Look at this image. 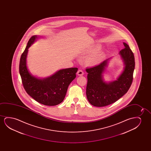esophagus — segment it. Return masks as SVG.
<instances>
[{
	"label": "esophagus",
	"instance_id": "1",
	"mask_svg": "<svg viewBox=\"0 0 151 151\" xmlns=\"http://www.w3.org/2000/svg\"><path fill=\"white\" fill-rule=\"evenodd\" d=\"M77 75H79V76H83V75L84 74V73L83 72V70H79L77 71Z\"/></svg>",
	"mask_w": 151,
	"mask_h": 151
}]
</instances>
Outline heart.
<instances>
[{"label": "heart", "mask_w": 151, "mask_h": 151, "mask_svg": "<svg viewBox=\"0 0 151 151\" xmlns=\"http://www.w3.org/2000/svg\"><path fill=\"white\" fill-rule=\"evenodd\" d=\"M102 59L101 54H96L90 57L87 60V63L90 65H95L98 64Z\"/></svg>", "instance_id": "b5f03b06"}]
</instances>
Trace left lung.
I'll use <instances>...</instances> for the list:
<instances>
[{
  "instance_id": "left-lung-1",
  "label": "left lung",
  "mask_w": 151,
  "mask_h": 151,
  "mask_svg": "<svg viewBox=\"0 0 151 151\" xmlns=\"http://www.w3.org/2000/svg\"><path fill=\"white\" fill-rule=\"evenodd\" d=\"M123 44L125 48L119 54L124 61L125 68L117 81L107 83L103 80L102 74L108 59L96 66L86 68L88 73L86 95L92 105L104 107L114 103L126 94L131 86L135 66L134 55L127 44Z\"/></svg>"
}]
</instances>
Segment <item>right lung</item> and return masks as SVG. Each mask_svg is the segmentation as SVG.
Wrapping results in <instances>:
<instances>
[{
    "instance_id": "add662e5",
    "label": "right lung",
    "mask_w": 151,
    "mask_h": 151,
    "mask_svg": "<svg viewBox=\"0 0 151 151\" xmlns=\"http://www.w3.org/2000/svg\"><path fill=\"white\" fill-rule=\"evenodd\" d=\"M37 37L33 35L30 37L20 58L19 72L23 87L27 94L39 103L46 106L57 105L64 99L68 86L76 77L78 68L62 69L44 79L32 76L27 69L26 57L28 48Z\"/></svg>"
}]
</instances>
